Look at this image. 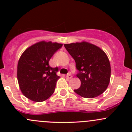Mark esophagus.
I'll list each match as a JSON object with an SVG mask.
<instances>
[{"instance_id": "1", "label": "esophagus", "mask_w": 132, "mask_h": 132, "mask_svg": "<svg viewBox=\"0 0 132 132\" xmlns=\"http://www.w3.org/2000/svg\"><path fill=\"white\" fill-rule=\"evenodd\" d=\"M66 77H67L68 78H69V79H71V78H72V75H71V74L70 73H68L67 75H66Z\"/></svg>"}]
</instances>
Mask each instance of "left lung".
Listing matches in <instances>:
<instances>
[{"label":"left lung","instance_id":"obj_1","mask_svg":"<svg viewBox=\"0 0 132 132\" xmlns=\"http://www.w3.org/2000/svg\"><path fill=\"white\" fill-rule=\"evenodd\" d=\"M74 59L80 87L74 91L86 98H93L107 89L110 82V64L104 51L96 45L83 42L64 44Z\"/></svg>","mask_w":132,"mask_h":132}]
</instances>
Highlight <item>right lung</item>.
<instances>
[{"mask_svg": "<svg viewBox=\"0 0 132 132\" xmlns=\"http://www.w3.org/2000/svg\"><path fill=\"white\" fill-rule=\"evenodd\" d=\"M62 44L41 41L27 48L18 61L17 78L23 95L36 102L50 98L60 77L48 62Z\"/></svg>", "mask_w": 132, "mask_h": 132, "instance_id": "add662e5", "label": "right lung"}]
</instances>
